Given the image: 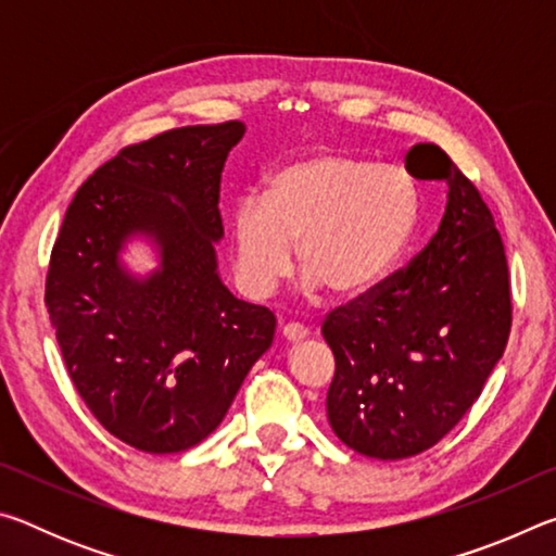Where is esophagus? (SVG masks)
Here are the masks:
<instances>
[{
  "label": "esophagus",
  "mask_w": 556,
  "mask_h": 556,
  "mask_svg": "<svg viewBox=\"0 0 556 556\" xmlns=\"http://www.w3.org/2000/svg\"><path fill=\"white\" fill-rule=\"evenodd\" d=\"M281 336H285L289 343H299L308 336V328L301 326V324H285V326H281Z\"/></svg>",
  "instance_id": "obj_1"
}]
</instances>
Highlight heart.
<instances>
[{
  "mask_svg": "<svg viewBox=\"0 0 556 556\" xmlns=\"http://www.w3.org/2000/svg\"><path fill=\"white\" fill-rule=\"evenodd\" d=\"M419 213V186L402 166L336 149L296 156L267 176L262 199L235 205V271L250 296L265 299L291 271L299 242L308 285L363 296L407 252Z\"/></svg>",
  "mask_w": 556,
  "mask_h": 556,
  "instance_id": "1",
  "label": "heart"
}]
</instances>
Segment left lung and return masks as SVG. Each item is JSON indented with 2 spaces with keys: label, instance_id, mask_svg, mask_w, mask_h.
Wrapping results in <instances>:
<instances>
[{
  "label": "left lung",
  "instance_id": "1",
  "mask_svg": "<svg viewBox=\"0 0 556 556\" xmlns=\"http://www.w3.org/2000/svg\"><path fill=\"white\" fill-rule=\"evenodd\" d=\"M407 168L448 184L437 235L321 326L336 357L331 429L357 454L382 460L421 454L464 419L513 326L505 244L481 191L434 144L412 147Z\"/></svg>",
  "mask_w": 556,
  "mask_h": 556
}]
</instances>
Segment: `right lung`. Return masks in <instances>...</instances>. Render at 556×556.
Here are the masks:
<instances>
[{"mask_svg": "<svg viewBox=\"0 0 556 556\" xmlns=\"http://www.w3.org/2000/svg\"><path fill=\"white\" fill-rule=\"evenodd\" d=\"M242 135L230 119L119 149L75 191L53 242L46 306L65 368L92 417L147 454L201 444L275 338V314L232 296L215 262L220 176ZM135 231L163 252L144 282L116 257Z\"/></svg>", "mask_w": 556, "mask_h": 556, "instance_id": "right-lung-1", "label": "right lung"}]
</instances>
